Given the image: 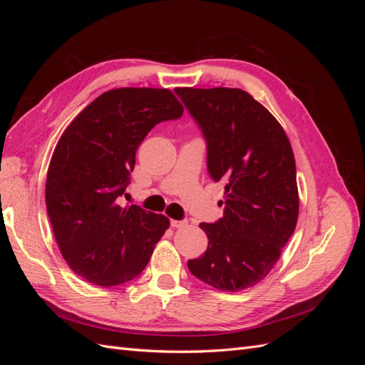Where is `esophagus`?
Here are the masks:
<instances>
[{"label": "esophagus", "instance_id": "esophagus-1", "mask_svg": "<svg viewBox=\"0 0 365 365\" xmlns=\"http://www.w3.org/2000/svg\"><path fill=\"white\" fill-rule=\"evenodd\" d=\"M170 225H172L173 228H182V227L187 225V220H185V219H182V220H175V219H172V220H170Z\"/></svg>", "mask_w": 365, "mask_h": 365}]
</instances>
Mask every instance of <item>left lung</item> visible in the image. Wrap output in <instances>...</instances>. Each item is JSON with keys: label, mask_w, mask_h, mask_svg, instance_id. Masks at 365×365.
I'll return each mask as SVG.
<instances>
[{"label": "left lung", "mask_w": 365, "mask_h": 365, "mask_svg": "<svg viewBox=\"0 0 365 365\" xmlns=\"http://www.w3.org/2000/svg\"><path fill=\"white\" fill-rule=\"evenodd\" d=\"M207 143V170L225 184L224 216L200 224L208 237L190 272L237 292L267 277L298 217L295 160L283 128L239 88H176Z\"/></svg>", "instance_id": "1"}]
</instances>
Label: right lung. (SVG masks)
Returning <instances> with one entry per match:
<instances>
[{"mask_svg": "<svg viewBox=\"0 0 365 365\" xmlns=\"http://www.w3.org/2000/svg\"><path fill=\"white\" fill-rule=\"evenodd\" d=\"M182 111L164 88H117L63 130L48 165L46 204L62 257L86 282L109 288L135 279L169 228L164 215L117 200L149 130Z\"/></svg>", "mask_w": 365, "mask_h": 365, "instance_id": "right-lung-1", "label": "right lung"}]
</instances>
